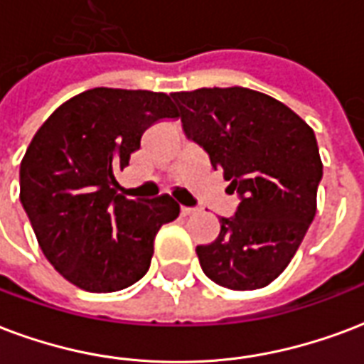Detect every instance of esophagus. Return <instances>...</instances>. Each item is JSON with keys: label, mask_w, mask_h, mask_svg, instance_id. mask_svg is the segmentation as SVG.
<instances>
[{"label": "esophagus", "mask_w": 364, "mask_h": 364, "mask_svg": "<svg viewBox=\"0 0 364 364\" xmlns=\"http://www.w3.org/2000/svg\"><path fill=\"white\" fill-rule=\"evenodd\" d=\"M196 212H198V210H196V208H189V206H183V208H181L183 216H191V214H196Z\"/></svg>", "instance_id": "1"}]
</instances>
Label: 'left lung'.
Returning <instances> with one entry per match:
<instances>
[{
	"instance_id": "obj_1",
	"label": "left lung",
	"mask_w": 364,
	"mask_h": 364,
	"mask_svg": "<svg viewBox=\"0 0 364 364\" xmlns=\"http://www.w3.org/2000/svg\"><path fill=\"white\" fill-rule=\"evenodd\" d=\"M183 131L222 169L235 216L198 245L200 268L222 287H264L291 262L316 214L322 179L316 136L289 107L257 90L198 88L173 92Z\"/></svg>"
}]
</instances>
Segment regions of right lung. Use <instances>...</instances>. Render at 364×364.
<instances>
[{
	"label": "right lung",
	"mask_w": 364,
	"mask_h": 364,
	"mask_svg": "<svg viewBox=\"0 0 364 364\" xmlns=\"http://www.w3.org/2000/svg\"><path fill=\"white\" fill-rule=\"evenodd\" d=\"M179 117L168 94L92 88L53 112L21 161V204L50 264L80 289L112 293L144 276L169 195L129 200L115 171L156 121Z\"/></svg>",
	"instance_id": "add662e5"
}]
</instances>
